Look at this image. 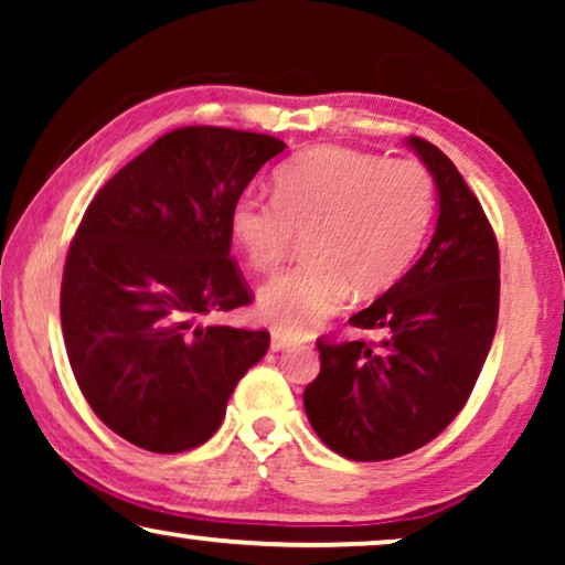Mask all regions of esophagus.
<instances>
[{
    "mask_svg": "<svg viewBox=\"0 0 565 565\" xmlns=\"http://www.w3.org/2000/svg\"><path fill=\"white\" fill-rule=\"evenodd\" d=\"M273 350L275 352H280V350H288V347H292L296 342H292V339L288 337V334H280V331H273Z\"/></svg>",
    "mask_w": 565,
    "mask_h": 565,
    "instance_id": "obj_1",
    "label": "esophagus"
}]
</instances>
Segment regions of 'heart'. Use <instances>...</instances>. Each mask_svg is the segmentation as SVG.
I'll return each mask as SVG.
<instances>
[{
  "mask_svg": "<svg viewBox=\"0 0 565 565\" xmlns=\"http://www.w3.org/2000/svg\"><path fill=\"white\" fill-rule=\"evenodd\" d=\"M429 169L347 146H316L275 172V198L244 192L231 234L257 273H275L298 234L308 262L262 290L259 313L285 334H303L342 308L350 285L375 296L406 273L435 218Z\"/></svg>",
  "mask_w": 565,
  "mask_h": 565,
  "instance_id": "1",
  "label": "heart"
}]
</instances>
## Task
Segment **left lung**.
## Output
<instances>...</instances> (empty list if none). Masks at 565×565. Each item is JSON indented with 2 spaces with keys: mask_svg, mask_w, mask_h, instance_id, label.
<instances>
[{
  "mask_svg": "<svg viewBox=\"0 0 565 565\" xmlns=\"http://www.w3.org/2000/svg\"><path fill=\"white\" fill-rule=\"evenodd\" d=\"M435 177L439 218L419 262L354 313L381 344L321 337V370L303 406L321 443L377 462L431 443L466 406L499 319V244L481 203L435 143L408 138Z\"/></svg>",
  "mask_w": 565,
  "mask_h": 565,
  "instance_id": "left-lung-1",
  "label": "left lung"
}]
</instances>
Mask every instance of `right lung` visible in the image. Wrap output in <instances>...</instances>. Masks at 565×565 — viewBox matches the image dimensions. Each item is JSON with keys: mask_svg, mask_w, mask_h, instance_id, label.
I'll use <instances>...</instances> for the list:
<instances>
[{"mask_svg": "<svg viewBox=\"0 0 565 565\" xmlns=\"http://www.w3.org/2000/svg\"><path fill=\"white\" fill-rule=\"evenodd\" d=\"M282 149L252 130H169L84 211L61 280V329L92 412L130 445L164 455L203 445L265 358L267 329L200 319L254 300L231 257V207Z\"/></svg>", "mask_w": 565, "mask_h": 565, "instance_id": "obj_1", "label": "right lung"}]
</instances>
